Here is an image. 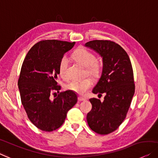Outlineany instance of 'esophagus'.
I'll use <instances>...</instances> for the list:
<instances>
[{
    "mask_svg": "<svg viewBox=\"0 0 158 158\" xmlns=\"http://www.w3.org/2000/svg\"><path fill=\"white\" fill-rule=\"evenodd\" d=\"M86 98H85L83 97H81V96H80V97H78V100L79 101H84V100H85Z\"/></svg>",
    "mask_w": 158,
    "mask_h": 158,
    "instance_id": "1",
    "label": "esophagus"
}]
</instances>
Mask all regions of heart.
I'll return each mask as SVG.
<instances>
[{"label": "heart", "instance_id": "b5f03b06", "mask_svg": "<svg viewBox=\"0 0 158 158\" xmlns=\"http://www.w3.org/2000/svg\"><path fill=\"white\" fill-rule=\"evenodd\" d=\"M73 58L83 67H85L87 73L93 77H98L101 73V64L95 60V56L92 52L84 48L75 50L72 55ZM68 59L63 56L58 63V73L63 79L67 78ZM93 85L92 79L87 77L83 80H73L65 85V88L79 95L85 94Z\"/></svg>", "mask_w": 158, "mask_h": 158}]
</instances>
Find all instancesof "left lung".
Returning a JSON list of instances; mask_svg holds the SVG:
<instances>
[{"mask_svg":"<svg viewBox=\"0 0 158 158\" xmlns=\"http://www.w3.org/2000/svg\"><path fill=\"white\" fill-rule=\"evenodd\" d=\"M85 46L102 58V74L93 93L106 95L103 102L90 98L92 110L87 115V121L96 133L107 135L118 128L131 104L135 93L132 64L125 50L113 41L95 40Z\"/></svg>","mask_w":158,"mask_h":158,"instance_id":"1","label":"left lung"}]
</instances>
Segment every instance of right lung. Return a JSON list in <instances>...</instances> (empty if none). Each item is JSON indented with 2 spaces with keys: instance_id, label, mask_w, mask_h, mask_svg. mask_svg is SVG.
<instances>
[{
  "instance_id": "right-lung-1",
  "label": "right lung",
  "mask_w": 158,
  "mask_h": 158,
  "mask_svg": "<svg viewBox=\"0 0 158 158\" xmlns=\"http://www.w3.org/2000/svg\"><path fill=\"white\" fill-rule=\"evenodd\" d=\"M75 42L41 40L30 49L23 63L18 85L22 105L31 122L43 131L51 132L63 125L67 113L77 101L70 90L59 92L58 63ZM56 98L51 99L52 92Z\"/></svg>"
}]
</instances>
